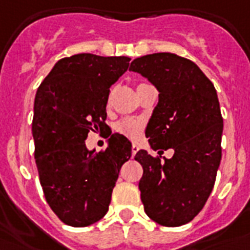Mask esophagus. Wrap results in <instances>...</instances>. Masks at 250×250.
<instances>
[{
  "label": "esophagus",
  "instance_id": "obj_1",
  "mask_svg": "<svg viewBox=\"0 0 250 250\" xmlns=\"http://www.w3.org/2000/svg\"><path fill=\"white\" fill-rule=\"evenodd\" d=\"M138 150H139L138 144H132V157L138 153Z\"/></svg>",
  "mask_w": 250,
  "mask_h": 250
}]
</instances>
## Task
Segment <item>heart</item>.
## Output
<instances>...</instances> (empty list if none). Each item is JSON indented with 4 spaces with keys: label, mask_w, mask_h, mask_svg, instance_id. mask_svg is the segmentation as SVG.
<instances>
[{
    "label": "heart",
    "mask_w": 250,
    "mask_h": 250,
    "mask_svg": "<svg viewBox=\"0 0 250 250\" xmlns=\"http://www.w3.org/2000/svg\"><path fill=\"white\" fill-rule=\"evenodd\" d=\"M144 128V123L140 119L136 118H123L115 125V131L122 135H125L128 139H138L142 135V131Z\"/></svg>",
    "instance_id": "obj_1"
}]
</instances>
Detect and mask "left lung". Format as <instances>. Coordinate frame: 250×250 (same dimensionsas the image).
<instances>
[{"instance_id":"obj_1","label":"left lung","mask_w":250,"mask_h":250,"mask_svg":"<svg viewBox=\"0 0 250 250\" xmlns=\"http://www.w3.org/2000/svg\"><path fill=\"white\" fill-rule=\"evenodd\" d=\"M129 70L160 93L146 129L152 149L174 150L164 161L144 149L135 156L143 167L139 188L144 211L161 226H184L206 205L222 160L218 94L195 62L174 53L138 57Z\"/></svg>"}]
</instances>
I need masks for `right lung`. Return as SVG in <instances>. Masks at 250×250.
Here are the masks:
<instances>
[{"mask_svg":"<svg viewBox=\"0 0 250 250\" xmlns=\"http://www.w3.org/2000/svg\"><path fill=\"white\" fill-rule=\"evenodd\" d=\"M129 57L79 53L55 64L38 87L32 138L45 201L62 223L86 227L106 215L122 165L132 146L112 133L104 150L85 146L102 128L110 87L128 69Z\"/></svg>","mask_w":250,"mask_h":250,"instance_id":"1","label":"right lung"}]
</instances>
